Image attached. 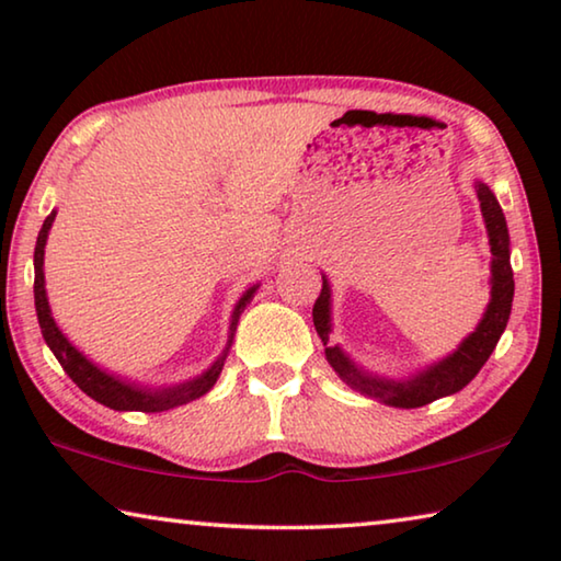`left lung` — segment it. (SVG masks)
I'll list each match as a JSON object with an SVG mask.
<instances>
[{
  "label": "left lung",
  "instance_id": "left-lung-1",
  "mask_svg": "<svg viewBox=\"0 0 561 561\" xmlns=\"http://www.w3.org/2000/svg\"><path fill=\"white\" fill-rule=\"evenodd\" d=\"M477 195L491 245V300L486 306V313L477 325V331H473L469 339H463L461 346L456 348L451 356H446L444 360H438V364L421 370L419 376L409 378V381H391V378L370 376L353 364L339 346H329L331 286L323 275L321 296H318L313 304V325L318 335H321L323 346H329L325 348V358H329L335 374H339L351 389L370 396V399L376 401L389 403V407L396 409H419L426 407L431 401L442 399V396L461 391L489 360L491 351L496 348L499 339H502L506 321H510L514 300V273L510 263V230H506L502 205L496 203L494 193H491L484 183H477Z\"/></svg>",
  "mask_w": 561,
  "mask_h": 561
}]
</instances>
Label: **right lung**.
<instances>
[{
  "label": "right lung",
  "instance_id": "obj_1",
  "mask_svg": "<svg viewBox=\"0 0 561 561\" xmlns=\"http://www.w3.org/2000/svg\"><path fill=\"white\" fill-rule=\"evenodd\" d=\"M55 215L57 213L51 210L47 215V220L42 222V230L37 236V245H34V308H37L42 335H45L47 346H49L51 353H55V358L67 370V376H70L72 381L90 396V399H94L107 409H115V411H145V413L168 411V409L183 407V403L193 401V399H201L203 393H208L215 386V381H218L222 364H226L232 335H236L238 318H240V313H243V308L251 304V298H253V293H255L257 286L248 288L243 293V298L238 300L236 310H232L228 346H226V351L220 353L218 360H215V364L208 370H205L203 376H197L187 383L170 386V389H148V386L140 389V386L125 383V381H119V378L105 374V370L94 366L92 360L84 358L82 353L65 339L62 331L57 329L55 318H51V310H49V304H47V290H45V271H42V263H45L47 232L51 228V222H55Z\"/></svg>",
  "mask_w": 561,
  "mask_h": 561
}]
</instances>
